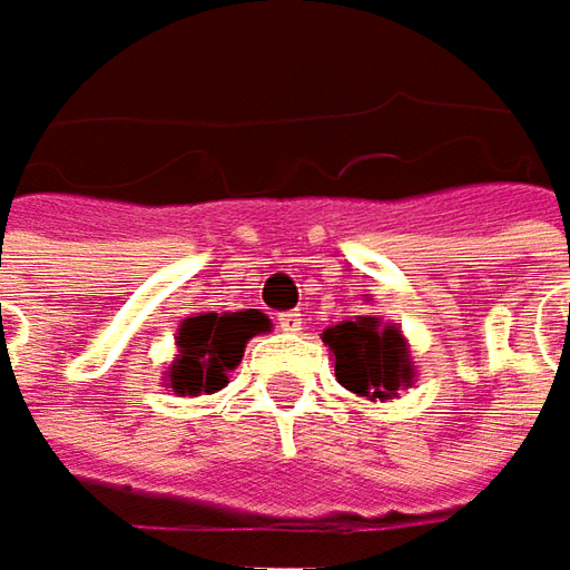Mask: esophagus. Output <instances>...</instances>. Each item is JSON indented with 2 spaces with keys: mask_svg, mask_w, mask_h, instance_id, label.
I'll use <instances>...</instances> for the list:
<instances>
[{
  "mask_svg": "<svg viewBox=\"0 0 570 570\" xmlns=\"http://www.w3.org/2000/svg\"><path fill=\"white\" fill-rule=\"evenodd\" d=\"M277 323H281V330H284V333H296V330H299V323H303V316H299L296 309H286V313L277 316Z\"/></svg>",
  "mask_w": 570,
  "mask_h": 570,
  "instance_id": "obj_1",
  "label": "esophagus"
}]
</instances>
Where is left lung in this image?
<instances>
[{
  "instance_id": "8db88e82",
  "label": "left lung",
  "mask_w": 570,
  "mask_h": 570,
  "mask_svg": "<svg viewBox=\"0 0 570 570\" xmlns=\"http://www.w3.org/2000/svg\"><path fill=\"white\" fill-rule=\"evenodd\" d=\"M323 343L336 356V380L350 393L366 399L396 396L412 380V366L396 326H383L373 316L346 320L323 333Z\"/></svg>"
}]
</instances>
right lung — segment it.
<instances>
[{
  "instance_id": "obj_1",
  "label": "right lung",
  "mask_w": 570,
  "mask_h": 570,
  "mask_svg": "<svg viewBox=\"0 0 570 570\" xmlns=\"http://www.w3.org/2000/svg\"><path fill=\"white\" fill-rule=\"evenodd\" d=\"M271 330V320L257 309L244 313H200L180 323L177 360L171 366L174 393H217L227 386V373L240 363L250 336Z\"/></svg>"
}]
</instances>
